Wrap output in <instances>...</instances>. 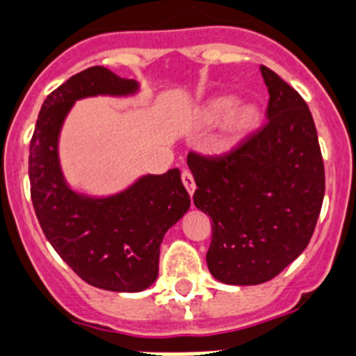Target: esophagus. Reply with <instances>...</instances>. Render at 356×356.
I'll return each mask as SVG.
<instances>
[{
    "mask_svg": "<svg viewBox=\"0 0 356 356\" xmlns=\"http://www.w3.org/2000/svg\"><path fill=\"white\" fill-rule=\"evenodd\" d=\"M181 181H184V185H185V188H187L188 194L191 195L194 194L195 181H194V176H192L191 171H187V169H185V171L181 172Z\"/></svg>",
    "mask_w": 356,
    "mask_h": 356,
    "instance_id": "34e87169",
    "label": "esophagus"
}]
</instances>
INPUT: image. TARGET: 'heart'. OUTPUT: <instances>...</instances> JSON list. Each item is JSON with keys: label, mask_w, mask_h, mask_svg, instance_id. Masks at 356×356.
<instances>
[{"label": "heart", "mask_w": 356, "mask_h": 356, "mask_svg": "<svg viewBox=\"0 0 356 356\" xmlns=\"http://www.w3.org/2000/svg\"><path fill=\"white\" fill-rule=\"evenodd\" d=\"M234 106V100L229 97H218V99L211 100L203 111V118L207 123H217L226 116ZM257 118L259 113L254 106H240L229 114V118L226 120V134H224V146H233L236 143L247 138L257 125Z\"/></svg>", "instance_id": "1"}]
</instances>
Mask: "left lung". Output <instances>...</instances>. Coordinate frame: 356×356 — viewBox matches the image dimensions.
I'll return each instance as SVG.
<instances>
[{"mask_svg":"<svg viewBox=\"0 0 356 356\" xmlns=\"http://www.w3.org/2000/svg\"><path fill=\"white\" fill-rule=\"evenodd\" d=\"M265 125L224 155L191 152L194 204L210 215L208 270L224 284H263L311 242L325 195V165L305 100L275 72Z\"/></svg>","mask_w":356,"mask_h":356,"instance_id":"1","label":"left lung"}]
</instances>
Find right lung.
I'll list each match as a JSON object with an SVG mask.
<instances>
[{"mask_svg": "<svg viewBox=\"0 0 356 356\" xmlns=\"http://www.w3.org/2000/svg\"><path fill=\"white\" fill-rule=\"evenodd\" d=\"M136 88L104 67L79 72L49 93L29 143L31 201L45 238L84 282L107 291L136 293L155 282L162 238L191 207L180 169L143 176L107 200L84 197L65 184L58 136L74 102Z\"/></svg>", "mask_w": 356, "mask_h": 356, "instance_id": "add662e5", "label": "right lung"}]
</instances>
